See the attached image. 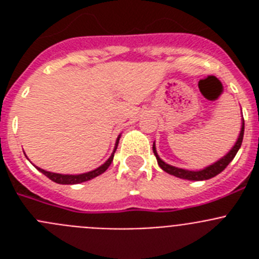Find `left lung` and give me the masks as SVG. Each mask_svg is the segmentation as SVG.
<instances>
[{
    "instance_id": "1",
    "label": "left lung",
    "mask_w": 259,
    "mask_h": 259,
    "mask_svg": "<svg viewBox=\"0 0 259 259\" xmlns=\"http://www.w3.org/2000/svg\"><path fill=\"white\" fill-rule=\"evenodd\" d=\"M242 137H244V120H242V125H241V131H240L239 139L235 143V145L232 146V149L227 153V154L222 157L219 161H217L215 163L210 164V166L205 167L203 170L200 171H189V170H184V168H179V167H174L171 164H167L166 162H163L159 158V155L157 154V150H155V145L153 144V152H154L155 158H157V162L159 164L162 170L166 171L167 174H170V175L176 176V178H180V179H187V180H207L211 179L214 176H217L218 174H221L222 171L226 168V167L230 164V162L232 161L236 153L239 152L240 146H241L242 143Z\"/></svg>"
}]
</instances>
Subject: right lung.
<instances>
[{
    "label": "right lung",
    "instance_id": "1",
    "mask_svg": "<svg viewBox=\"0 0 259 259\" xmlns=\"http://www.w3.org/2000/svg\"><path fill=\"white\" fill-rule=\"evenodd\" d=\"M119 139H120V135H119V137L116 139V143H115V148H114V152L111 153V155H110V158L107 159L106 162H105L102 166L97 167L96 170L93 171H89V172H85V174H79V175H63V174H56V172H49V171H45L42 170V168H40V167H36L40 172L44 174L45 176H48L50 180H53L54 183H58V184H79V183H84V182H88V180L93 179V178H96V176L101 175V174H104L105 171L109 168V166L111 164V162H113V158H114V153H115L116 150V146H118V143H119Z\"/></svg>",
    "mask_w": 259,
    "mask_h": 259
}]
</instances>
